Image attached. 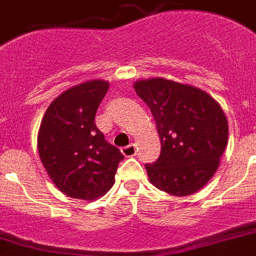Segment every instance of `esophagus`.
Segmentation results:
<instances>
[{"label": "esophagus", "mask_w": 256, "mask_h": 256, "mask_svg": "<svg viewBox=\"0 0 256 256\" xmlns=\"http://www.w3.org/2000/svg\"><path fill=\"white\" fill-rule=\"evenodd\" d=\"M136 152H137V151H136L134 144H128V146H126V147H123V148H122V154H123L124 156H126V157L134 156Z\"/></svg>", "instance_id": "esophagus-1"}]
</instances>
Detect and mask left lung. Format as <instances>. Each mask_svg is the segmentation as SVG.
<instances>
[{
	"instance_id": "left-lung-1",
	"label": "left lung",
	"mask_w": 256,
	"mask_h": 256,
	"mask_svg": "<svg viewBox=\"0 0 256 256\" xmlns=\"http://www.w3.org/2000/svg\"><path fill=\"white\" fill-rule=\"evenodd\" d=\"M134 90L151 110L161 154L144 168L157 189L185 196L204 186L227 146L224 110L207 92L165 78L142 80Z\"/></svg>"
}]
</instances>
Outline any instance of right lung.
<instances>
[{
    "label": "right lung",
    "instance_id": "add662e5",
    "mask_svg": "<svg viewBox=\"0 0 256 256\" xmlns=\"http://www.w3.org/2000/svg\"><path fill=\"white\" fill-rule=\"evenodd\" d=\"M109 82H84L49 105L38 133V151L52 182L66 196L91 200L109 190L124 158L95 124Z\"/></svg>",
    "mask_w": 256,
    "mask_h": 256
}]
</instances>
